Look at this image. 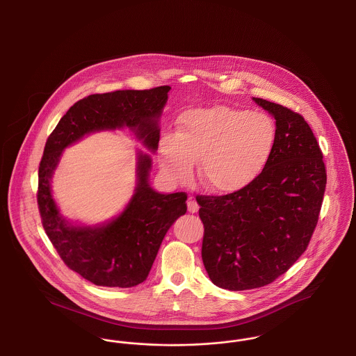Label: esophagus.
<instances>
[{"label": "esophagus", "mask_w": 356, "mask_h": 356, "mask_svg": "<svg viewBox=\"0 0 356 356\" xmlns=\"http://www.w3.org/2000/svg\"><path fill=\"white\" fill-rule=\"evenodd\" d=\"M186 208H188V212L196 213L199 211V204L196 203L192 197H189V200L186 202Z\"/></svg>", "instance_id": "obj_1"}]
</instances>
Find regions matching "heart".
Segmentation results:
<instances>
[{
  "instance_id": "1",
  "label": "heart",
  "mask_w": 356,
  "mask_h": 356,
  "mask_svg": "<svg viewBox=\"0 0 356 356\" xmlns=\"http://www.w3.org/2000/svg\"><path fill=\"white\" fill-rule=\"evenodd\" d=\"M276 125L263 112L229 106L189 111L177 135L161 137L159 159L177 181H188L199 161V177L208 191L228 195L254 183L271 159Z\"/></svg>"
}]
</instances>
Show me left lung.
I'll use <instances>...</instances> for the list:
<instances>
[{"mask_svg": "<svg viewBox=\"0 0 356 356\" xmlns=\"http://www.w3.org/2000/svg\"><path fill=\"white\" fill-rule=\"evenodd\" d=\"M276 120V144L260 176L224 196H197L202 257L218 287H263L287 272L308 247L319 220L327 173L302 115L254 97Z\"/></svg>", "mask_w": 356, "mask_h": 356, "instance_id": "left-lung-1", "label": "left lung"}]
</instances>
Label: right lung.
Returning <instances> with one entry per match:
<instances>
[{"mask_svg":"<svg viewBox=\"0 0 356 356\" xmlns=\"http://www.w3.org/2000/svg\"><path fill=\"white\" fill-rule=\"evenodd\" d=\"M170 90L164 85L90 95L69 108L47 140L37 191L42 227L67 267L96 286L135 287L147 279L170 225L186 212V193L153 191L148 183L151 156L138 152L137 186L124 212L102 225H73L51 197L53 172L67 147L99 131L128 127L154 152L160 140L159 119Z\"/></svg>","mask_w":356,"mask_h":356,"instance_id":"right-lung-1","label":"right lung"}]
</instances>
